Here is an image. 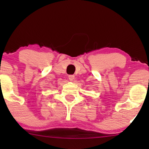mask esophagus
Returning a JSON list of instances; mask_svg holds the SVG:
<instances>
[{
  "label": "esophagus",
  "mask_w": 149,
  "mask_h": 149,
  "mask_svg": "<svg viewBox=\"0 0 149 149\" xmlns=\"http://www.w3.org/2000/svg\"><path fill=\"white\" fill-rule=\"evenodd\" d=\"M74 78H75V76L74 75H68V79L70 81H73L74 79Z\"/></svg>",
  "instance_id": "esophagus-1"
}]
</instances>
